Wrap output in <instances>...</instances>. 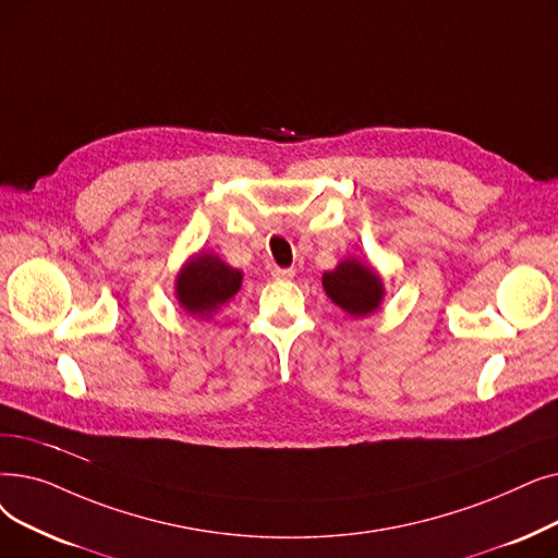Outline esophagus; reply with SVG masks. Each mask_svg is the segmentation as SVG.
Returning <instances> with one entry per match:
<instances>
[{"instance_id": "1", "label": "esophagus", "mask_w": 558, "mask_h": 558, "mask_svg": "<svg viewBox=\"0 0 558 558\" xmlns=\"http://www.w3.org/2000/svg\"><path fill=\"white\" fill-rule=\"evenodd\" d=\"M294 269H278V266H276V269L271 271V276L276 278V280H289V278H294Z\"/></svg>"}]
</instances>
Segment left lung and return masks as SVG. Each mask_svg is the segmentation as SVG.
<instances>
[{
    "label": "left lung",
    "instance_id": "obj_1",
    "mask_svg": "<svg viewBox=\"0 0 558 558\" xmlns=\"http://www.w3.org/2000/svg\"><path fill=\"white\" fill-rule=\"evenodd\" d=\"M322 284L326 296L339 310L357 319L374 314L385 299L380 274L369 262H362L357 257H344L332 271L322 276Z\"/></svg>",
    "mask_w": 558,
    "mask_h": 558
}]
</instances>
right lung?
Returning <instances> with one entry per match:
<instances>
[{
  "mask_svg": "<svg viewBox=\"0 0 558 558\" xmlns=\"http://www.w3.org/2000/svg\"><path fill=\"white\" fill-rule=\"evenodd\" d=\"M244 274L216 253L191 255L175 276V299L180 307L198 319H211L241 289Z\"/></svg>",
  "mask_w": 558,
  "mask_h": 558,
  "instance_id": "add662e5",
  "label": "right lung"
}]
</instances>
